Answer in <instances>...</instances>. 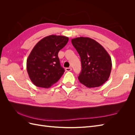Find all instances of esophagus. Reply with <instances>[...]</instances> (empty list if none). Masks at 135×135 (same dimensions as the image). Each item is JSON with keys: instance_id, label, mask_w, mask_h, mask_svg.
Segmentation results:
<instances>
[{"instance_id": "obj_1", "label": "esophagus", "mask_w": 135, "mask_h": 135, "mask_svg": "<svg viewBox=\"0 0 135 135\" xmlns=\"http://www.w3.org/2000/svg\"><path fill=\"white\" fill-rule=\"evenodd\" d=\"M65 70H66V71H70L72 70V69H71V68H67L65 69Z\"/></svg>"}]
</instances>
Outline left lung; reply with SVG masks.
<instances>
[{
  "label": "left lung",
  "instance_id": "left-lung-1",
  "mask_svg": "<svg viewBox=\"0 0 135 135\" xmlns=\"http://www.w3.org/2000/svg\"><path fill=\"white\" fill-rule=\"evenodd\" d=\"M73 46L80 57L81 71L80 82L88 88L101 86L110 75L112 63L108 52L96 40L87 37L71 39Z\"/></svg>",
  "mask_w": 135,
  "mask_h": 135
}]
</instances>
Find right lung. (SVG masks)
Returning a JSON list of instances; mask_svg holds the SVG:
<instances>
[{
	"label": "right lung",
	"mask_w": 135,
	"mask_h": 135,
	"mask_svg": "<svg viewBox=\"0 0 135 135\" xmlns=\"http://www.w3.org/2000/svg\"><path fill=\"white\" fill-rule=\"evenodd\" d=\"M69 38L51 35L38 42L26 62L27 71L36 86L48 88L56 83L65 71L61 66L58 53L68 42Z\"/></svg>",
	"instance_id": "obj_1"
}]
</instances>
